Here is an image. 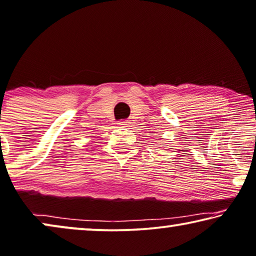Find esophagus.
Segmentation results:
<instances>
[{"mask_svg": "<svg viewBox=\"0 0 256 256\" xmlns=\"http://www.w3.org/2000/svg\"><path fill=\"white\" fill-rule=\"evenodd\" d=\"M118 125H120V126H122V128H125L126 125H128V122L126 120H122L120 123H118Z\"/></svg>", "mask_w": 256, "mask_h": 256, "instance_id": "obj_1", "label": "esophagus"}]
</instances>
